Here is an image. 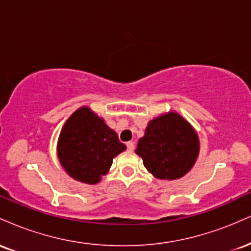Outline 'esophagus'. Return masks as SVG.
I'll return each instance as SVG.
<instances>
[{
	"label": "esophagus",
	"instance_id": "obj_1",
	"mask_svg": "<svg viewBox=\"0 0 251 251\" xmlns=\"http://www.w3.org/2000/svg\"><path fill=\"white\" fill-rule=\"evenodd\" d=\"M126 146H127L128 151H133V150H134V143L133 142H127V143H126Z\"/></svg>",
	"mask_w": 251,
	"mask_h": 251
}]
</instances>
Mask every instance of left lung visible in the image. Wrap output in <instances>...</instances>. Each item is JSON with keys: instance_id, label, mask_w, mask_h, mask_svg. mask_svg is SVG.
I'll return each instance as SVG.
<instances>
[{"instance_id": "1", "label": "left lung", "mask_w": 251, "mask_h": 251, "mask_svg": "<svg viewBox=\"0 0 251 251\" xmlns=\"http://www.w3.org/2000/svg\"><path fill=\"white\" fill-rule=\"evenodd\" d=\"M200 151L192 126L179 114H163L149 123L135 153L158 179H177L191 170Z\"/></svg>"}]
</instances>
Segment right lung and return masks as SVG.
<instances>
[{"label": "right lung", "instance_id": "right-lung-1", "mask_svg": "<svg viewBox=\"0 0 251 251\" xmlns=\"http://www.w3.org/2000/svg\"><path fill=\"white\" fill-rule=\"evenodd\" d=\"M125 149L116 132L88 107L72 114L57 142V155L67 174L87 184H97Z\"/></svg>", "mask_w": 251, "mask_h": 251}]
</instances>
